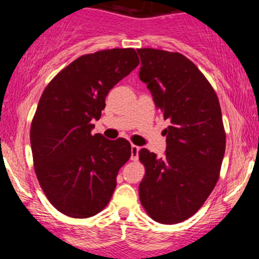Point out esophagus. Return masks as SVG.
I'll use <instances>...</instances> for the list:
<instances>
[{
	"instance_id": "obj_1",
	"label": "esophagus",
	"mask_w": 259,
	"mask_h": 259,
	"mask_svg": "<svg viewBox=\"0 0 259 259\" xmlns=\"http://www.w3.org/2000/svg\"><path fill=\"white\" fill-rule=\"evenodd\" d=\"M139 152H140V147L135 146V145H132V160H138L139 159Z\"/></svg>"
}]
</instances>
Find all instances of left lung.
I'll use <instances>...</instances> for the list:
<instances>
[{
    "label": "left lung",
    "instance_id": "obj_1",
    "mask_svg": "<svg viewBox=\"0 0 259 259\" xmlns=\"http://www.w3.org/2000/svg\"><path fill=\"white\" fill-rule=\"evenodd\" d=\"M139 78L156 108L170 121L164 156L142 148L146 168L140 183L141 204L153 221L177 224L202 207L214 189L225 153V132L218 97L198 68L185 56L140 49Z\"/></svg>",
    "mask_w": 259,
    "mask_h": 259
}]
</instances>
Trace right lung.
<instances>
[{
  "label": "right lung",
  "mask_w": 259,
  "mask_h": 259,
  "mask_svg": "<svg viewBox=\"0 0 259 259\" xmlns=\"http://www.w3.org/2000/svg\"><path fill=\"white\" fill-rule=\"evenodd\" d=\"M139 64L133 49L84 55L53 78L31 123L35 173L49 201L63 214L89 218L101 212L132 156L125 139L92 135L106 96Z\"/></svg>",
  "instance_id": "add662e5"
}]
</instances>
